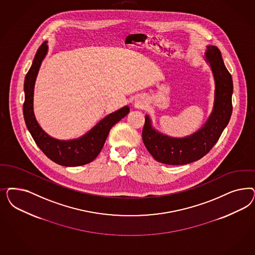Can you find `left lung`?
I'll use <instances>...</instances> for the list:
<instances>
[{
	"mask_svg": "<svg viewBox=\"0 0 255 255\" xmlns=\"http://www.w3.org/2000/svg\"><path fill=\"white\" fill-rule=\"evenodd\" d=\"M204 59L215 82L213 109L197 131L185 137H172L156 130L152 119L145 115L142 140L156 161L168 165L191 163L206 156L221 137L232 115L233 79L222 60L220 49L206 46Z\"/></svg>",
	"mask_w": 255,
	"mask_h": 255,
	"instance_id": "8db88e82",
	"label": "left lung"
}]
</instances>
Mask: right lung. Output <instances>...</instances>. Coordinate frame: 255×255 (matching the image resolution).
<instances>
[{
    "instance_id": "add662e5",
    "label": "right lung",
    "mask_w": 255,
    "mask_h": 255,
    "mask_svg": "<svg viewBox=\"0 0 255 255\" xmlns=\"http://www.w3.org/2000/svg\"><path fill=\"white\" fill-rule=\"evenodd\" d=\"M48 41H45L33 58L24 80L25 101L23 115L25 124L33 140L42 152L55 163L66 167L87 164L99 156L111 128L129 113V107L123 108L105 116L89 131L72 140H58L42 129L33 113V91L36 77L43 60L48 53Z\"/></svg>"
}]
</instances>
